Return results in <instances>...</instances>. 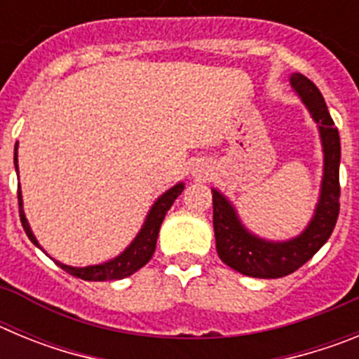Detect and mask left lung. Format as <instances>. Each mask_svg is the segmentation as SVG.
Returning <instances> with one entry per match:
<instances>
[{
	"label": "left lung",
	"instance_id": "8db88e82",
	"mask_svg": "<svg viewBox=\"0 0 359 359\" xmlns=\"http://www.w3.org/2000/svg\"><path fill=\"white\" fill-rule=\"evenodd\" d=\"M291 88L318 123L323 149V176L315 215L300 236L290 241H266L246 230L237 210L219 190L212 189L215 248L221 261L246 277L280 278L306 264L327 243L340 214V135L325 100L302 73L291 75Z\"/></svg>",
	"mask_w": 359,
	"mask_h": 359
}]
</instances>
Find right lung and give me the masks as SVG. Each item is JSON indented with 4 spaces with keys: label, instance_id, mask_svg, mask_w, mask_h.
<instances>
[{
    "label": "right lung",
    "instance_id": "obj_1",
    "mask_svg": "<svg viewBox=\"0 0 359 359\" xmlns=\"http://www.w3.org/2000/svg\"><path fill=\"white\" fill-rule=\"evenodd\" d=\"M14 165H15V170H18V144H15L14 147ZM183 189H185V185H183V183H177V185H174L172 189L163 192V194L154 201V205H152L151 210H149L147 217H145L144 226H142L140 231H138V236H136L128 248L123 250L120 255H116L115 259L102 262V264L84 266V268H73V266H66L62 264V262L55 261L57 266H61L66 273L73 275V277L82 278V280H93V282L120 280V278H126L129 277V275H133L135 271H138L142 266H145L149 261H151L152 253H154V250H156L158 233H160V226L161 223H163L165 214L169 212V208L172 207V203L176 201L177 196L182 194ZM18 201H19V217H21V224H23L25 231H27L28 239L36 244L37 248H41L36 236L32 233L27 217H25L21 189H18Z\"/></svg>",
    "mask_w": 359,
    "mask_h": 359
}]
</instances>
